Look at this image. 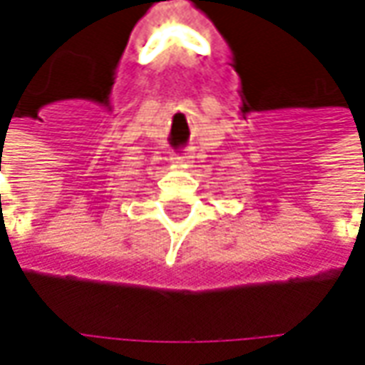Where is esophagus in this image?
Returning <instances> with one entry per match:
<instances>
[{
  "label": "esophagus",
  "mask_w": 365,
  "mask_h": 365,
  "mask_svg": "<svg viewBox=\"0 0 365 365\" xmlns=\"http://www.w3.org/2000/svg\"><path fill=\"white\" fill-rule=\"evenodd\" d=\"M175 165H178V167H187L188 163H190V157L188 155H182V157H175Z\"/></svg>",
  "instance_id": "34e87169"
}]
</instances>
